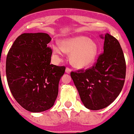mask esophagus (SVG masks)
Instances as JSON below:
<instances>
[{
    "label": "esophagus",
    "instance_id": "1",
    "mask_svg": "<svg viewBox=\"0 0 134 134\" xmlns=\"http://www.w3.org/2000/svg\"><path fill=\"white\" fill-rule=\"evenodd\" d=\"M71 71V70L70 68H66V73H67V74H70Z\"/></svg>",
    "mask_w": 134,
    "mask_h": 134
}]
</instances>
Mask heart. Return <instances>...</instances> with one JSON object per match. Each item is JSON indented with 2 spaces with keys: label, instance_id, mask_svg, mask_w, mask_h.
Here are the masks:
<instances>
[{
  "label": "heart",
  "instance_id": "obj_1",
  "mask_svg": "<svg viewBox=\"0 0 134 134\" xmlns=\"http://www.w3.org/2000/svg\"><path fill=\"white\" fill-rule=\"evenodd\" d=\"M52 48L53 53L57 55H63L64 52L70 53V61L77 68H84L92 64L98 51L97 44L85 36L63 40L60 46L53 44Z\"/></svg>",
  "mask_w": 134,
  "mask_h": 134
}]
</instances>
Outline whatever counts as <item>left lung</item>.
Listing matches in <instances>:
<instances>
[{
  "label": "left lung",
  "instance_id": "1",
  "mask_svg": "<svg viewBox=\"0 0 134 134\" xmlns=\"http://www.w3.org/2000/svg\"><path fill=\"white\" fill-rule=\"evenodd\" d=\"M100 37L104 40V52L94 65L70 74L82 103L92 110L106 108L114 101L126 76V62L119 41L108 34Z\"/></svg>",
  "mask_w": 134,
  "mask_h": 134
}]
</instances>
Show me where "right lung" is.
Listing matches in <instances>:
<instances>
[{
  "label": "right lung",
  "instance_id": "right-lung-1",
  "mask_svg": "<svg viewBox=\"0 0 134 134\" xmlns=\"http://www.w3.org/2000/svg\"><path fill=\"white\" fill-rule=\"evenodd\" d=\"M52 40L45 33L19 35L6 57L5 73L13 97L23 108L41 112L52 108L66 68L50 64Z\"/></svg>",
  "mask_w": 134,
  "mask_h": 134
}]
</instances>
